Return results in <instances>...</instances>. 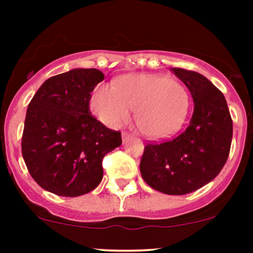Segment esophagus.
Returning a JSON list of instances; mask_svg holds the SVG:
<instances>
[{
	"mask_svg": "<svg viewBox=\"0 0 253 253\" xmlns=\"http://www.w3.org/2000/svg\"><path fill=\"white\" fill-rule=\"evenodd\" d=\"M121 136H123V141H124V143H125V141H126V140H128L129 138H132V135L128 134V133H127V132H123V133H121Z\"/></svg>",
	"mask_w": 253,
	"mask_h": 253,
	"instance_id": "esophagus-1",
	"label": "esophagus"
}]
</instances>
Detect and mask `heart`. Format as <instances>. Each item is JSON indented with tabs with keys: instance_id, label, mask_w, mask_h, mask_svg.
Here are the masks:
<instances>
[{
	"instance_id": "1",
	"label": "heart",
	"mask_w": 253,
	"mask_h": 253,
	"mask_svg": "<svg viewBox=\"0 0 253 253\" xmlns=\"http://www.w3.org/2000/svg\"><path fill=\"white\" fill-rule=\"evenodd\" d=\"M189 104L183 84L157 74L127 75L115 86L100 84L90 100L92 113L109 127L121 126L134 110L136 127L155 140L170 138L182 128Z\"/></svg>"
}]
</instances>
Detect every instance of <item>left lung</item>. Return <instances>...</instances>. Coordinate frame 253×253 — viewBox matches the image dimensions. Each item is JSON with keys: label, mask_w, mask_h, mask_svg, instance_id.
<instances>
[{"label": "left lung", "mask_w": 253, "mask_h": 253, "mask_svg": "<svg viewBox=\"0 0 253 253\" xmlns=\"http://www.w3.org/2000/svg\"><path fill=\"white\" fill-rule=\"evenodd\" d=\"M189 89L194 112L185 130L164 143L145 146L144 181L168 195H185L213 181L231 149L233 124L223 94L201 74L171 69Z\"/></svg>", "instance_id": "1"}]
</instances>
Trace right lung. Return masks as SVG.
<instances>
[{
	"mask_svg": "<svg viewBox=\"0 0 253 253\" xmlns=\"http://www.w3.org/2000/svg\"><path fill=\"white\" fill-rule=\"evenodd\" d=\"M103 80L97 69H72L46 80L28 104L22 157L42 189L75 197L102 181L103 157L123 143L90 113V92Z\"/></svg>",
	"mask_w": 253,
	"mask_h": 253,
	"instance_id": "add662e5",
	"label": "right lung"
}]
</instances>
